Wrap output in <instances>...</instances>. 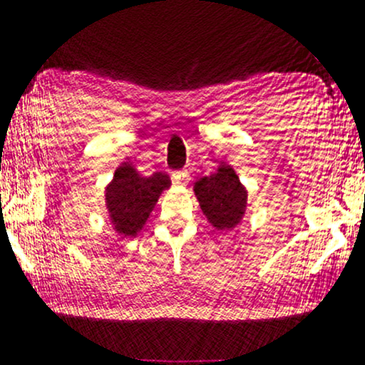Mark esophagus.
<instances>
[{
  "label": "esophagus",
  "instance_id": "34e87169",
  "mask_svg": "<svg viewBox=\"0 0 365 365\" xmlns=\"http://www.w3.org/2000/svg\"><path fill=\"white\" fill-rule=\"evenodd\" d=\"M172 179H174L175 184L184 186V184L190 182V174H187V170H175L172 172Z\"/></svg>",
  "mask_w": 365,
  "mask_h": 365
}]
</instances>
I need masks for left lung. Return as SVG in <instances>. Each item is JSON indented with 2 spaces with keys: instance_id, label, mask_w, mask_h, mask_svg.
<instances>
[{
  "instance_id": "obj_1",
  "label": "left lung",
  "mask_w": 365,
  "mask_h": 365,
  "mask_svg": "<svg viewBox=\"0 0 365 365\" xmlns=\"http://www.w3.org/2000/svg\"><path fill=\"white\" fill-rule=\"evenodd\" d=\"M193 193L214 230L230 231L237 228L244 217L249 193L235 168L228 163L221 162L214 174L197 179Z\"/></svg>"
}]
</instances>
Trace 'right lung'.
Returning <instances> with one entry per match:
<instances>
[{"instance_id":"right-lung-1","label":"right lung","mask_w":365,"mask_h":365,"mask_svg":"<svg viewBox=\"0 0 365 365\" xmlns=\"http://www.w3.org/2000/svg\"><path fill=\"white\" fill-rule=\"evenodd\" d=\"M165 172H155L146 178L132 163H121L104 190L106 209L113 230L121 238L140 233L162 193L170 187Z\"/></svg>"}]
</instances>
